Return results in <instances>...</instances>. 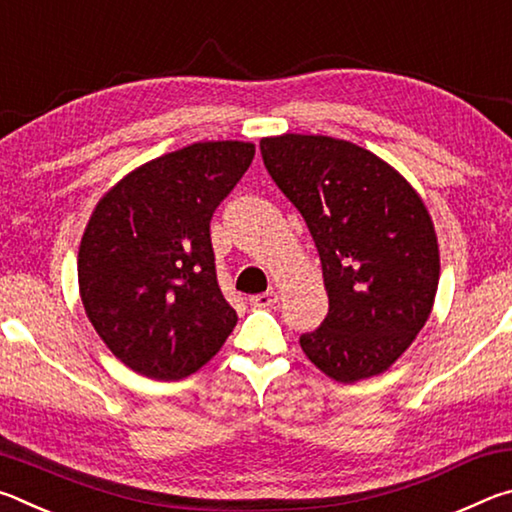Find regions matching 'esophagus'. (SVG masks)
<instances>
[{
  "mask_svg": "<svg viewBox=\"0 0 512 512\" xmlns=\"http://www.w3.org/2000/svg\"><path fill=\"white\" fill-rule=\"evenodd\" d=\"M280 300V293L275 289H268L266 293H257V296H250V305L253 307H271Z\"/></svg>",
  "mask_w": 512,
  "mask_h": 512,
  "instance_id": "1",
  "label": "esophagus"
}]
</instances>
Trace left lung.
I'll list each match as a JSON object with an SVG mask.
<instances>
[{
  "label": "left lung",
  "instance_id": "left-lung-1",
  "mask_svg": "<svg viewBox=\"0 0 512 512\" xmlns=\"http://www.w3.org/2000/svg\"><path fill=\"white\" fill-rule=\"evenodd\" d=\"M259 149L323 264L329 311L300 336L302 350L343 384L388 370L427 323L438 291V239L422 198L352 142L287 133L264 137Z\"/></svg>",
  "mask_w": 512,
  "mask_h": 512
}]
</instances>
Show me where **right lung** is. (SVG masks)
Instances as JSON below:
<instances>
[{"label":"right lung","instance_id":"1","mask_svg":"<svg viewBox=\"0 0 512 512\" xmlns=\"http://www.w3.org/2000/svg\"><path fill=\"white\" fill-rule=\"evenodd\" d=\"M255 158L250 142H198L142 164L94 207L79 291L101 341L144 377L203 368L237 325L216 282L210 221Z\"/></svg>","mask_w":512,"mask_h":512}]
</instances>
